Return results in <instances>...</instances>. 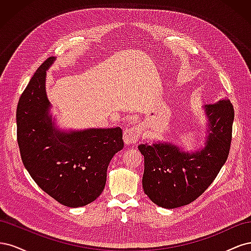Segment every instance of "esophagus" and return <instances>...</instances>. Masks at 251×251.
I'll use <instances>...</instances> for the list:
<instances>
[{"label": "esophagus", "mask_w": 251, "mask_h": 251, "mask_svg": "<svg viewBox=\"0 0 251 251\" xmlns=\"http://www.w3.org/2000/svg\"><path fill=\"white\" fill-rule=\"evenodd\" d=\"M141 135V127L139 126H135L130 128H126L124 132V141L127 146L130 144H135L140 138Z\"/></svg>", "instance_id": "34e87169"}]
</instances>
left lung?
<instances>
[{"label":"left lung","instance_id":"1","mask_svg":"<svg viewBox=\"0 0 251 251\" xmlns=\"http://www.w3.org/2000/svg\"><path fill=\"white\" fill-rule=\"evenodd\" d=\"M207 120L204 147L184 151L178 144H140L144 157L142 187L151 201L177 208L195 201L212 183L229 154L234 111L227 98L203 107Z\"/></svg>","mask_w":251,"mask_h":251}]
</instances>
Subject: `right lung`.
Here are the masks:
<instances>
[{"label":"right lung","mask_w":251,"mask_h":251,"mask_svg":"<svg viewBox=\"0 0 251 251\" xmlns=\"http://www.w3.org/2000/svg\"><path fill=\"white\" fill-rule=\"evenodd\" d=\"M54 60H45L21 95L18 143L35 183L65 206L81 207L102 193L109 163L124 149L123 131L119 126L76 131L55 126L46 94V72Z\"/></svg>","instance_id":"right-lung-1"}]
</instances>
